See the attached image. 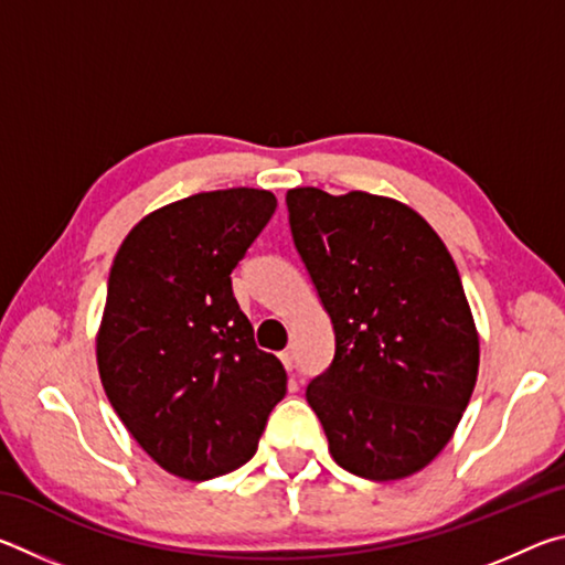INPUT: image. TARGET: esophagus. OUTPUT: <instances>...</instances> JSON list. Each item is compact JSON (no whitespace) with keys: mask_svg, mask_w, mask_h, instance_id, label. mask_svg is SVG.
<instances>
[{"mask_svg":"<svg viewBox=\"0 0 565 565\" xmlns=\"http://www.w3.org/2000/svg\"><path fill=\"white\" fill-rule=\"evenodd\" d=\"M279 359H281V363H284V369H286V371H294V351H284V353H279Z\"/></svg>","mask_w":565,"mask_h":565,"instance_id":"obj_1","label":"esophagus"}]
</instances>
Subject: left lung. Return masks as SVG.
<instances>
[{
  "label": "left lung",
  "mask_w": 565,
  "mask_h": 565,
  "mask_svg": "<svg viewBox=\"0 0 565 565\" xmlns=\"http://www.w3.org/2000/svg\"><path fill=\"white\" fill-rule=\"evenodd\" d=\"M294 246L337 337L306 401L341 468L394 481L451 441L478 376L461 276L414 209L351 191L286 194Z\"/></svg>",
  "instance_id": "1"
}]
</instances>
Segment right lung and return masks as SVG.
Masks as SVG:
<instances>
[{
    "label": "right lung",
    "instance_id": "1",
    "mask_svg": "<svg viewBox=\"0 0 565 565\" xmlns=\"http://www.w3.org/2000/svg\"><path fill=\"white\" fill-rule=\"evenodd\" d=\"M276 212L264 189L204 191L131 228L107 284L102 386L137 444L189 481L256 454L286 371L254 341L232 271Z\"/></svg>",
    "mask_w": 565,
    "mask_h": 565
}]
</instances>
